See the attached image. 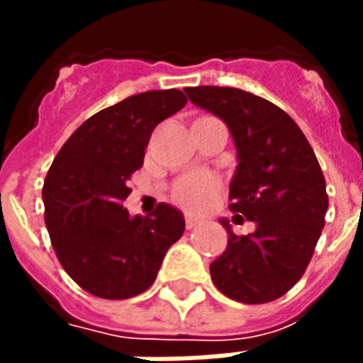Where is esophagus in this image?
I'll return each instance as SVG.
<instances>
[{"instance_id": "1", "label": "esophagus", "mask_w": 363, "mask_h": 363, "mask_svg": "<svg viewBox=\"0 0 363 363\" xmlns=\"http://www.w3.org/2000/svg\"><path fill=\"white\" fill-rule=\"evenodd\" d=\"M184 225H186V229H194L200 225V220L194 218V216H186V218H184Z\"/></svg>"}]
</instances>
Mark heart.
<instances>
[{
  "mask_svg": "<svg viewBox=\"0 0 363 363\" xmlns=\"http://www.w3.org/2000/svg\"><path fill=\"white\" fill-rule=\"evenodd\" d=\"M220 190V181L210 173H190L174 182L173 200L182 208L200 212L212 204Z\"/></svg>",
  "mask_w": 363,
  "mask_h": 363,
  "instance_id": "obj_1",
  "label": "heart"
}]
</instances>
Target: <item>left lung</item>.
I'll return each instance as SVG.
<instances>
[{
	"label": "left lung",
	"instance_id": "obj_1",
	"mask_svg": "<svg viewBox=\"0 0 363 363\" xmlns=\"http://www.w3.org/2000/svg\"><path fill=\"white\" fill-rule=\"evenodd\" d=\"M192 103L228 124L237 147L229 210L257 223L235 235L228 220V249L210 264L223 296L268 303L296 286L325 225L327 184L303 132L274 103L235 87H186Z\"/></svg>",
	"mask_w": 363,
	"mask_h": 363
}]
</instances>
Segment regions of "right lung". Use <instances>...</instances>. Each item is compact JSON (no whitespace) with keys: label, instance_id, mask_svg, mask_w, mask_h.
I'll return each mask as SVG.
<instances>
[{"label":"right lung","instance_id":"obj_1","mask_svg":"<svg viewBox=\"0 0 363 363\" xmlns=\"http://www.w3.org/2000/svg\"><path fill=\"white\" fill-rule=\"evenodd\" d=\"M186 104L179 89L145 91L103 108L69 135L46 174L44 221L60 264L91 296L128 299L157 278L184 218L169 204L130 216V177L159 122Z\"/></svg>","mask_w":363,"mask_h":363}]
</instances>
